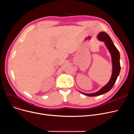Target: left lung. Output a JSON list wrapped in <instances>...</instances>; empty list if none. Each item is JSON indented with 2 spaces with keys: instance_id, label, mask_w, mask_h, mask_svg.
<instances>
[{
  "instance_id": "obj_1",
  "label": "left lung",
  "mask_w": 134,
  "mask_h": 134,
  "mask_svg": "<svg viewBox=\"0 0 134 134\" xmlns=\"http://www.w3.org/2000/svg\"><path fill=\"white\" fill-rule=\"evenodd\" d=\"M97 38L99 40L105 42V46H107L109 51L111 54L112 64V73L111 79L109 82L106 85L103 86L99 91L93 93H85L81 92L80 91L81 93L89 97L100 96L109 92L113 87L121 71L120 61H119V60H120L119 52L114 45L113 42L111 40L110 37L109 36V35L104 32H100L98 35Z\"/></svg>"
}]
</instances>
